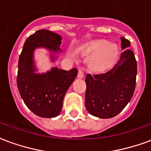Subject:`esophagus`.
Instances as JSON below:
<instances>
[{
    "label": "esophagus",
    "instance_id": "obj_1",
    "mask_svg": "<svg viewBox=\"0 0 151 151\" xmlns=\"http://www.w3.org/2000/svg\"><path fill=\"white\" fill-rule=\"evenodd\" d=\"M84 78V74H83V72L82 70H78V78L82 79Z\"/></svg>",
    "mask_w": 151,
    "mask_h": 151
}]
</instances>
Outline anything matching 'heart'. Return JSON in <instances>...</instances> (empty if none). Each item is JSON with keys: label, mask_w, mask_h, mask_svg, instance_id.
<instances>
[{"label": "heart", "mask_w": 151, "mask_h": 151, "mask_svg": "<svg viewBox=\"0 0 151 151\" xmlns=\"http://www.w3.org/2000/svg\"><path fill=\"white\" fill-rule=\"evenodd\" d=\"M74 55L87 59V69L91 73L102 74L113 69L120 56L116 44L102 39L88 40L74 49Z\"/></svg>", "instance_id": "b5f03b06"}]
</instances>
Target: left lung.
I'll return each instance as SVG.
<instances>
[{
	"label": "left lung",
	"instance_id": "1",
	"mask_svg": "<svg viewBox=\"0 0 151 151\" xmlns=\"http://www.w3.org/2000/svg\"><path fill=\"white\" fill-rule=\"evenodd\" d=\"M120 60L106 73L86 77L85 106L94 116L108 119L116 116L126 107L136 86L137 61L130 42L121 37Z\"/></svg>",
	"mask_w": 151,
	"mask_h": 151
}]
</instances>
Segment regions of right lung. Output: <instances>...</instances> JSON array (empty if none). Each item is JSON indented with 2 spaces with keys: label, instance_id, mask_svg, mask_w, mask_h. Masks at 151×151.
Here are the masks:
<instances>
[{
  "label": "right lung",
  "instance_id": "right-lung-1",
  "mask_svg": "<svg viewBox=\"0 0 151 151\" xmlns=\"http://www.w3.org/2000/svg\"><path fill=\"white\" fill-rule=\"evenodd\" d=\"M61 36L47 30H40L25 42L18 60L17 85L22 100L33 113L40 117L57 116L62 109L63 99L77 77L78 69L66 71L52 67L51 70L39 73L34 60L37 48H46L52 61L61 52Z\"/></svg>",
  "mask_w": 151,
  "mask_h": 151
}]
</instances>
